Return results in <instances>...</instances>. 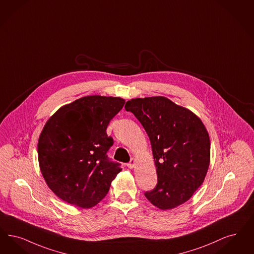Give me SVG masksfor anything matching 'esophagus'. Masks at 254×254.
<instances>
[{
  "label": "esophagus",
  "mask_w": 254,
  "mask_h": 254,
  "mask_svg": "<svg viewBox=\"0 0 254 254\" xmlns=\"http://www.w3.org/2000/svg\"><path fill=\"white\" fill-rule=\"evenodd\" d=\"M134 165H135V160H134V159H131V160H130V162L127 163V167H128L129 169H132V168L134 167Z\"/></svg>",
  "instance_id": "esophagus-1"
}]
</instances>
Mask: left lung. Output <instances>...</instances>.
Listing matches in <instances>:
<instances>
[{
  "label": "left lung",
  "instance_id": "1",
  "mask_svg": "<svg viewBox=\"0 0 254 254\" xmlns=\"http://www.w3.org/2000/svg\"><path fill=\"white\" fill-rule=\"evenodd\" d=\"M125 109L142 124L151 142L158 183L145 197L162 210L189 200L210 164V138L202 121L163 96L131 99Z\"/></svg>",
  "mask_w": 254,
  "mask_h": 254
}]
</instances>
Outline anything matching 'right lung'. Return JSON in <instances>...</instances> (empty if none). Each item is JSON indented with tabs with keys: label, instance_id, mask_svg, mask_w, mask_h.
Masks as SVG:
<instances>
[{
	"label": "right lung",
	"instance_id": "obj_1",
	"mask_svg": "<svg viewBox=\"0 0 254 254\" xmlns=\"http://www.w3.org/2000/svg\"><path fill=\"white\" fill-rule=\"evenodd\" d=\"M125 100L91 95L65 105L46 122L38 142L41 174L54 193L66 202L89 209L107 195L120 163L107 152V134Z\"/></svg>",
	"mask_w": 254,
	"mask_h": 254
}]
</instances>
